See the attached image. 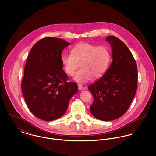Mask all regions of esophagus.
I'll use <instances>...</instances> for the list:
<instances>
[{
	"label": "esophagus",
	"instance_id": "34e87169",
	"mask_svg": "<svg viewBox=\"0 0 156 156\" xmlns=\"http://www.w3.org/2000/svg\"><path fill=\"white\" fill-rule=\"evenodd\" d=\"M78 89L80 90H81L82 89V85L81 84H78Z\"/></svg>",
	"mask_w": 156,
	"mask_h": 156
}]
</instances>
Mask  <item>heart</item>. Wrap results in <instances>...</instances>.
<instances>
[{"label": "heart", "instance_id": "obj_1", "mask_svg": "<svg viewBox=\"0 0 156 156\" xmlns=\"http://www.w3.org/2000/svg\"><path fill=\"white\" fill-rule=\"evenodd\" d=\"M71 54L62 56V63L67 74L74 75L75 81L85 82L92 79H97L104 75L110 65L111 52L105 45L81 43L74 45L71 50Z\"/></svg>", "mask_w": 156, "mask_h": 156}]
</instances>
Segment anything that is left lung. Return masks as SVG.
<instances>
[{
    "label": "left lung",
    "mask_w": 156,
    "mask_h": 156,
    "mask_svg": "<svg viewBox=\"0 0 156 156\" xmlns=\"http://www.w3.org/2000/svg\"><path fill=\"white\" fill-rule=\"evenodd\" d=\"M111 46V64L104 75L88 88L94 97L90 107L92 115L103 121L123 116L136 94L137 67L132 54L118 37H106Z\"/></svg>",
    "instance_id": "obj_1"
}]
</instances>
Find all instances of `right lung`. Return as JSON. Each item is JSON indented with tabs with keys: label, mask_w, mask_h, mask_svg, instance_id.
<instances>
[{
	"label": "right lung",
	"mask_w": 156,
	"mask_h": 156,
	"mask_svg": "<svg viewBox=\"0 0 156 156\" xmlns=\"http://www.w3.org/2000/svg\"><path fill=\"white\" fill-rule=\"evenodd\" d=\"M70 44L61 38L45 37L29 52L22 90L29 109L39 119L51 121L62 116L78 90L76 83L67 81L62 69L61 52Z\"/></svg>",
	"instance_id": "obj_1"
}]
</instances>
